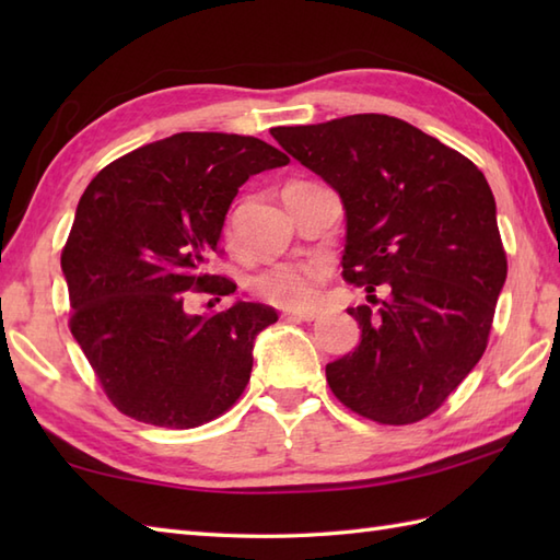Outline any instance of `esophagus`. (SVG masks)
<instances>
[{
  "mask_svg": "<svg viewBox=\"0 0 560 560\" xmlns=\"http://www.w3.org/2000/svg\"><path fill=\"white\" fill-rule=\"evenodd\" d=\"M289 319H301V323H313V319L319 315L317 311H287L283 313Z\"/></svg>",
  "mask_w": 560,
  "mask_h": 560,
  "instance_id": "obj_1",
  "label": "esophagus"
}]
</instances>
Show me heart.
<instances>
[{"instance_id": "obj_1", "label": "heart", "mask_w": 560, "mask_h": 560, "mask_svg": "<svg viewBox=\"0 0 560 560\" xmlns=\"http://www.w3.org/2000/svg\"><path fill=\"white\" fill-rule=\"evenodd\" d=\"M323 283V267L315 261H277L259 269L253 277V291L271 305L289 307H307Z\"/></svg>"}]
</instances>
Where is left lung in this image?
I'll return each mask as SVG.
<instances>
[{"label":"left lung","mask_w":560,"mask_h":560,"mask_svg":"<svg viewBox=\"0 0 560 560\" xmlns=\"http://www.w3.org/2000/svg\"><path fill=\"white\" fill-rule=\"evenodd\" d=\"M271 137L339 195L343 279L381 303L349 307L361 343L327 363L331 392L377 423L425 419L479 363L508 277L489 183L459 151L389 115Z\"/></svg>","instance_id":"left-lung-1"}]
</instances>
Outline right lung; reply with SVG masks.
I'll return each instance as SVG.
<instances>
[{
  "label": "right lung",
  "instance_id": "1",
  "mask_svg": "<svg viewBox=\"0 0 560 560\" xmlns=\"http://www.w3.org/2000/svg\"><path fill=\"white\" fill-rule=\"evenodd\" d=\"M287 153L257 137L180 132L113 161L81 195L62 249L71 335L105 395L137 421L195 428L231 409L255 339L279 319L265 303L187 315V291L229 295L205 273L225 213L249 177Z\"/></svg>",
  "mask_w": 560,
  "mask_h": 560
}]
</instances>
